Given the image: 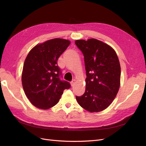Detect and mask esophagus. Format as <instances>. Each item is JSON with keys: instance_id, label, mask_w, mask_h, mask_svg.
<instances>
[{"instance_id": "1", "label": "esophagus", "mask_w": 146, "mask_h": 146, "mask_svg": "<svg viewBox=\"0 0 146 146\" xmlns=\"http://www.w3.org/2000/svg\"><path fill=\"white\" fill-rule=\"evenodd\" d=\"M75 83H76V80H75V79H74V80H72L71 82H70V85H71L72 86H73L74 85Z\"/></svg>"}]
</instances>
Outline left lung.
Here are the masks:
<instances>
[{
    "label": "left lung",
    "mask_w": 146,
    "mask_h": 146,
    "mask_svg": "<svg viewBox=\"0 0 146 146\" xmlns=\"http://www.w3.org/2000/svg\"><path fill=\"white\" fill-rule=\"evenodd\" d=\"M84 56L86 78L85 92L76 96L78 104L91 113L107 108L116 96L121 79V66L113 48L96 39L77 40Z\"/></svg>",
    "instance_id": "1"
}]
</instances>
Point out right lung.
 <instances>
[{
    "label": "right lung",
    "mask_w": 146,
    "mask_h": 146,
    "mask_svg": "<svg viewBox=\"0 0 146 146\" xmlns=\"http://www.w3.org/2000/svg\"><path fill=\"white\" fill-rule=\"evenodd\" d=\"M70 42L55 38L35 46L26 57L22 83L26 96L35 107L48 109L59 102L70 83L61 80L62 73L57 64L60 55Z\"/></svg>",
    "instance_id": "1"
}]
</instances>
